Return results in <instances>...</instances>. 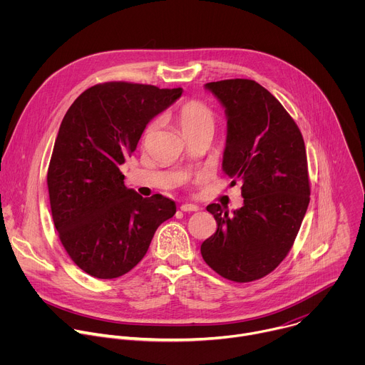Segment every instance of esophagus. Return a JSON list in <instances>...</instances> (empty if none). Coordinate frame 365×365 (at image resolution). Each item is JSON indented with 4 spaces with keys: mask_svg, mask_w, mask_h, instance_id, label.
Here are the masks:
<instances>
[{
    "mask_svg": "<svg viewBox=\"0 0 365 365\" xmlns=\"http://www.w3.org/2000/svg\"><path fill=\"white\" fill-rule=\"evenodd\" d=\"M180 210L183 211V212H196V211H199V206L197 205H193V203H182V206H180Z\"/></svg>",
    "mask_w": 365,
    "mask_h": 365,
    "instance_id": "esophagus-1",
    "label": "esophagus"
}]
</instances>
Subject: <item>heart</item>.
Wrapping results in <instances>:
<instances>
[{
	"label": "heart",
	"instance_id": "1",
	"mask_svg": "<svg viewBox=\"0 0 365 365\" xmlns=\"http://www.w3.org/2000/svg\"><path fill=\"white\" fill-rule=\"evenodd\" d=\"M178 120H179V125L183 135L197 130H203V128L214 130V124H215V115L212 110L199 101H189L183 103L179 110ZM158 124H159L158 120L153 121L147 127L145 133L147 134L151 133L155 127H158Z\"/></svg>",
	"mask_w": 365,
	"mask_h": 365
}]
</instances>
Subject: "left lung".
Returning a JSON list of instances; mask_svg holds the SVG:
<instances>
[{"label": "left lung", "instance_id": "1", "mask_svg": "<svg viewBox=\"0 0 365 365\" xmlns=\"http://www.w3.org/2000/svg\"><path fill=\"white\" fill-rule=\"evenodd\" d=\"M225 110L222 170L242 183L240 210L211 203L217 232L205 240V263L220 276L252 282L273 272L290 251L309 205L306 148L282 103L259 83L227 79L205 83Z\"/></svg>", "mask_w": 365, "mask_h": 365}]
</instances>
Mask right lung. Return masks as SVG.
<instances>
[{
    "instance_id": "right-lung-1",
    "label": "right lung",
    "mask_w": 365,
    "mask_h": 365,
    "mask_svg": "<svg viewBox=\"0 0 365 365\" xmlns=\"http://www.w3.org/2000/svg\"><path fill=\"white\" fill-rule=\"evenodd\" d=\"M182 92L101 83L82 92L62 120L47 172L51 217L73 263L96 279L134 269L155 230L176 214L172 199L125 187L120 166L147 124Z\"/></svg>"
}]
</instances>
